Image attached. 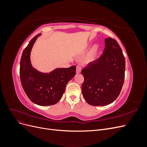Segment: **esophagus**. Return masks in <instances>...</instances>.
Here are the masks:
<instances>
[{"label": "esophagus", "instance_id": "esophagus-1", "mask_svg": "<svg viewBox=\"0 0 147 147\" xmlns=\"http://www.w3.org/2000/svg\"><path fill=\"white\" fill-rule=\"evenodd\" d=\"M82 71V67L80 65H77V68H76V72L77 74H80Z\"/></svg>", "mask_w": 147, "mask_h": 147}]
</instances>
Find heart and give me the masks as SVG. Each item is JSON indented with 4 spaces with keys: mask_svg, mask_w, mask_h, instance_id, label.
Here are the masks:
<instances>
[{
    "mask_svg": "<svg viewBox=\"0 0 147 147\" xmlns=\"http://www.w3.org/2000/svg\"><path fill=\"white\" fill-rule=\"evenodd\" d=\"M98 50H99V47L97 45H94L92 48V49L87 57V59L88 61H92V59H94L97 51H98Z\"/></svg>",
    "mask_w": 147,
    "mask_h": 147,
    "instance_id": "b5f03b06",
    "label": "heart"
}]
</instances>
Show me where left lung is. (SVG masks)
Masks as SVG:
<instances>
[{
  "instance_id": "1",
  "label": "left lung",
  "mask_w": 147,
  "mask_h": 147,
  "mask_svg": "<svg viewBox=\"0 0 147 147\" xmlns=\"http://www.w3.org/2000/svg\"><path fill=\"white\" fill-rule=\"evenodd\" d=\"M105 48L98 59L82 70L84 82L83 96L90 105L105 106L116 99L122 89L125 72V58L115 39H105Z\"/></svg>"
}]
</instances>
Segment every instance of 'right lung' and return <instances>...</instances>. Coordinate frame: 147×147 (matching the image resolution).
<instances>
[{
    "label": "right lung",
    "mask_w": 147,
    "mask_h": 147,
    "mask_svg": "<svg viewBox=\"0 0 147 147\" xmlns=\"http://www.w3.org/2000/svg\"><path fill=\"white\" fill-rule=\"evenodd\" d=\"M38 34L24 49L20 61V75L22 86L29 99L34 104L48 106L56 104L63 96L67 83L76 72V66L57 68L50 73L34 69L30 63V51Z\"/></svg>",
    "instance_id": "1"
}]
</instances>
